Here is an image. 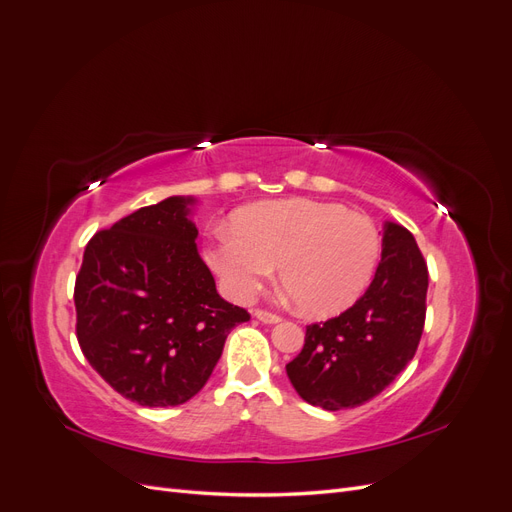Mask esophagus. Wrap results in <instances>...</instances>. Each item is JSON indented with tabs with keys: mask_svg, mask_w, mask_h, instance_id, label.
Here are the masks:
<instances>
[{
	"mask_svg": "<svg viewBox=\"0 0 512 512\" xmlns=\"http://www.w3.org/2000/svg\"><path fill=\"white\" fill-rule=\"evenodd\" d=\"M254 316H256L260 322H265V324H277V322L282 320V318L277 316V314H273V312H267V309H256Z\"/></svg>",
	"mask_w": 512,
	"mask_h": 512,
	"instance_id": "34e87169",
	"label": "esophagus"
}]
</instances>
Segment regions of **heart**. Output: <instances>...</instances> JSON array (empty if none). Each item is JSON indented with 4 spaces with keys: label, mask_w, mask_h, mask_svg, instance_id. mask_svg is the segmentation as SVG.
Instances as JSON below:
<instances>
[{
    "label": "heart",
    "mask_w": 512,
    "mask_h": 512,
    "mask_svg": "<svg viewBox=\"0 0 512 512\" xmlns=\"http://www.w3.org/2000/svg\"><path fill=\"white\" fill-rule=\"evenodd\" d=\"M382 252L374 220L312 198L267 200L232 213L207 247L224 290L250 301L280 267V286L301 314L327 318L369 286Z\"/></svg>",
    "instance_id": "heart-1"
}]
</instances>
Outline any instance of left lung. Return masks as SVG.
<instances>
[{"instance_id":"left-lung-1","label":"left lung","mask_w":512,"mask_h":512,"mask_svg":"<svg viewBox=\"0 0 512 512\" xmlns=\"http://www.w3.org/2000/svg\"><path fill=\"white\" fill-rule=\"evenodd\" d=\"M427 262L412 232L386 222L382 260L363 297L344 314L309 324L286 374L307 404L363 406L414 359L427 312Z\"/></svg>"}]
</instances>
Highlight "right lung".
I'll return each mask as SVG.
<instances>
[{
  "mask_svg": "<svg viewBox=\"0 0 512 512\" xmlns=\"http://www.w3.org/2000/svg\"><path fill=\"white\" fill-rule=\"evenodd\" d=\"M192 196H170L89 239L74 284L76 339L89 365L136 404L179 406L250 320L224 301L196 247Z\"/></svg>",
  "mask_w": 512,
  "mask_h": 512,
  "instance_id": "1",
  "label": "right lung"
}]
</instances>
